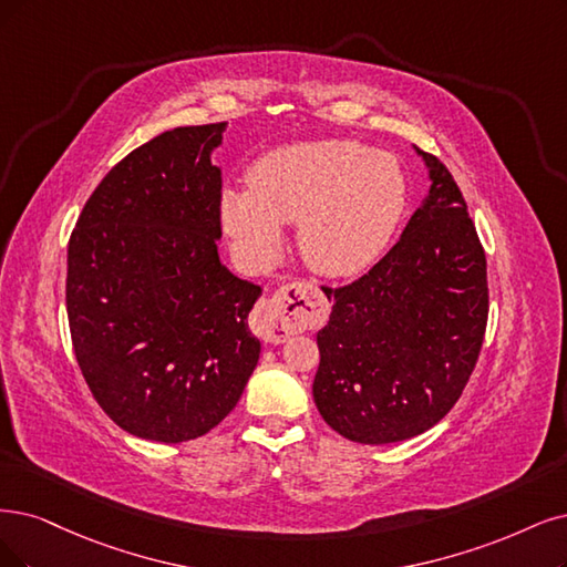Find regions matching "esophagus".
Masks as SVG:
<instances>
[{
    "label": "esophagus",
    "instance_id": "34e87169",
    "mask_svg": "<svg viewBox=\"0 0 567 567\" xmlns=\"http://www.w3.org/2000/svg\"><path fill=\"white\" fill-rule=\"evenodd\" d=\"M327 320V301L322 291L310 282H289L278 287L270 297L261 299L251 329L259 333L266 343L280 346L291 333L318 329Z\"/></svg>",
    "mask_w": 567,
    "mask_h": 567
}]
</instances>
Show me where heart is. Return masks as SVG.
<instances>
[{"instance_id": "heart-1", "label": "heart", "mask_w": 567, "mask_h": 567, "mask_svg": "<svg viewBox=\"0 0 567 567\" xmlns=\"http://www.w3.org/2000/svg\"><path fill=\"white\" fill-rule=\"evenodd\" d=\"M247 184L221 194L238 255L268 266L282 247L280 224H299L301 257L324 278H352L379 259L406 198L400 163L352 140L280 146L249 167Z\"/></svg>"}]
</instances>
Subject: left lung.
Masks as SVG:
<instances>
[{"instance_id":"obj_1","label":"left lung","mask_w":567,"mask_h":567,"mask_svg":"<svg viewBox=\"0 0 567 567\" xmlns=\"http://www.w3.org/2000/svg\"><path fill=\"white\" fill-rule=\"evenodd\" d=\"M430 165V194L402 238L362 278L322 285L331 316L318 331L312 396L350 442H404L455 406L488 322L486 251L449 167Z\"/></svg>"}]
</instances>
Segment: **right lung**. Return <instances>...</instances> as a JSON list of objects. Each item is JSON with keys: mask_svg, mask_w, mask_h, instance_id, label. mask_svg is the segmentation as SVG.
Instances as JSON below:
<instances>
[{"mask_svg": "<svg viewBox=\"0 0 567 567\" xmlns=\"http://www.w3.org/2000/svg\"><path fill=\"white\" fill-rule=\"evenodd\" d=\"M226 123L144 142L102 177L68 245V320L100 409L135 436L179 444L234 411L259 362L247 316L261 287L219 261Z\"/></svg>", "mask_w": 567, "mask_h": 567, "instance_id": "right-lung-1", "label": "right lung"}]
</instances>
